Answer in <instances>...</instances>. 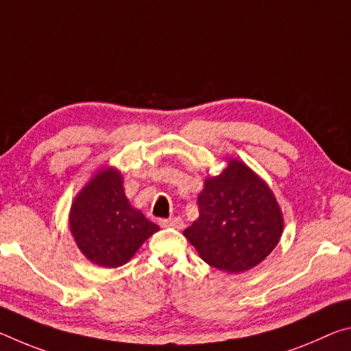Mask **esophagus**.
<instances>
[{
	"label": "esophagus",
	"mask_w": 351,
	"mask_h": 351,
	"mask_svg": "<svg viewBox=\"0 0 351 351\" xmlns=\"http://www.w3.org/2000/svg\"><path fill=\"white\" fill-rule=\"evenodd\" d=\"M161 226L162 228H173V229H178L181 230L184 228V221L181 218H169V219H161Z\"/></svg>",
	"instance_id": "obj_1"
}]
</instances>
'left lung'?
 <instances>
[{
  "mask_svg": "<svg viewBox=\"0 0 351 351\" xmlns=\"http://www.w3.org/2000/svg\"><path fill=\"white\" fill-rule=\"evenodd\" d=\"M219 175L206 176L198 195L199 217L184 237L212 268L240 274L274 251L283 213L268 184L235 158Z\"/></svg>",
  "mask_w": 351,
  "mask_h": 351,
  "instance_id": "left-lung-1",
  "label": "left lung"
}]
</instances>
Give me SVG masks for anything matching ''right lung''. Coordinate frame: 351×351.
<instances>
[{
	"instance_id": "right-lung-1",
	"label": "right lung",
	"mask_w": 351,
	"mask_h": 351,
	"mask_svg": "<svg viewBox=\"0 0 351 351\" xmlns=\"http://www.w3.org/2000/svg\"><path fill=\"white\" fill-rule=\"evenodd\" d=\"M69 230L91 263L119 268L132 260L159 226L130 204L122 173L106 165L75 195L69 210Z\"/></svg>"
}]
</instances>
